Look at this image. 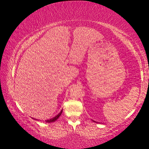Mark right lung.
I'll use <instances>...</instances> for the list:
<instances>
[{"label": "right lung", "instance_id": "right-lung-1", "mask_svg": "<svg viewBox=\"0 0 149 149\" xmlns=\"http://www.w3.org/2000/svg\"><path fill=\"white\" fill-rule=\"evenodd\" d=\"M62 111H61L60 113L58 114V115H57L56 116V117H54V118H52V119H50L46 120L45 122H47V123H52V122H54V121H56V120L58 119L59 117H60V116L61 115V114H62Z\"/></svg>", "mask_w": 149, "mask_h": 149}]
</instances>
